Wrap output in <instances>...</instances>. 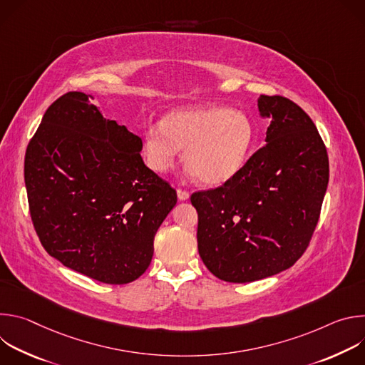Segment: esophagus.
<instances>
[{
	"label": "esophagus",
	"instance_id": "esophagus-1",
	"mask_svg": "<svg viewBox=\"0 0 365 365\" xmlns=\"http://www.w3.org/2000/svg\"><path fill=\"white\" fill-rule=\"evenodd\" d=\"M178 197H179V200H187L189 199V192L178 189Z\"/></svg>",
	"mask_w": 365,
	"mask_h": 365
}]
</instances>
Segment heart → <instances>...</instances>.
<instances>
[{
  "mask_svg": "<svg viewBox=\"0 0 365 365\" xmlns=\"http://www.w3.org/2000/svg\"><path fill=\"white\" fill-rule=\"evenodd\" d=\"M254 143L250 118L220 106H197L166 114L143 134V159L154 173L170 172L183 150L186 172L206 186L230 182L242 169Z\"/></svg>",
  "mask_w": 365,
  "mask_h": 365,
  "instance_id": "b5f03b06",
  "label": "heart"
}]
</instances>
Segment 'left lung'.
<instances>
[{"label": "left lung", "mask_w": 365, "mask_h": 365, "mask_svg": "<svg viewBox=\"0 0 365 365\" xmlns=\"http://www.w3.org/2000/svg\"><path fill=\"white\" fill-rule=\"evenodd\" d=\"M266 145L222 186L190 196L197 251L214 276L262 280L292 267L319 220L329 180L325 144L310 117L284 96L259 95Z\"/></svg>", "instance_id": "left-lung-1"}]
</instances>
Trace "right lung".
<instances>
[{"instance_id":"add662e5","label":"right lung","mask_w":365,"mask_h":365,"mask_svg":"<svg viewBox=\"0 0 365 365\" xmlns=\"http://www.w3.org/2000/svg\"><path fill=\"white\" fill-rule=\"evenodd\" d=\"M93 96L68 92L44 113L24 159L36 232L65 266L125 284L150 266L176 190L141 159V138L103 118Z\"/></svg>"}]
</instances>
